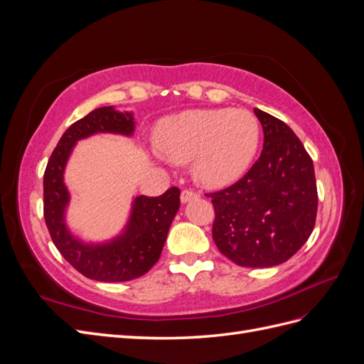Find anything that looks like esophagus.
<instances>
[{
    "instance_id": "esophagus-1",
    "label": "esophagus",
    "mask_w": 364,
    "mask_h": 364,
    "mask_svg": "<svg viewBox=\"0 0 364 364\" xmlns=\"http://www.w3.org/2000/svg\"><path fill=\"white\" fill-rule=\"evenodd\" d=\"M196 199H199V193H196L193 190H183L181 193V202L182 203H188V202L196 200Z\"/></svg>"
}]
</instances>
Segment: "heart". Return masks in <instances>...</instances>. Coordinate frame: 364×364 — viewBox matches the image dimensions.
<instances>
[{
  "instance_id": "obj_1",
  "label": "heart",
  "mask_w": 364,
  "mask_h": 364,
  "mask_svg": "<svg viewBox=\"0 0 364 364\" xmlns=\"http://www.w3.org/2000/svg\"><path fill=\"white\" fill-rule=\"evenodd\" d=\"M257 117L241 109H191L162 119L155 142L170 162H193L194 179L223 188L243 174L259 146Z\"/></svg>"
}]
</instances>
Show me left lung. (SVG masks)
Instances as JSON below:
<instances>
[{"label":"left lung","mask_w":364,"mask_h":364,"mask_svg":"<svg viewBox=\"0 0 364 364\" xmlns=\"http://www.w3.org/2000/svg\"><path fill=\"white\" fill-rule=\"evenodd\" d=\"M264 132L261 156L234 185L213 199V238L241 267H273L290 259L310 238L317 214L313 161L294 132L253 109Z\"/></svg>","instance_id":"obj_1"}]
</instances>
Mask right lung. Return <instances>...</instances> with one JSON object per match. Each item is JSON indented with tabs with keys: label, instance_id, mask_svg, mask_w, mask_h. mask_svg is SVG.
Here are the masks:
<instances>
[{
	"label": "right lung",
	"instance_id": "add662e5",
	"mask_svg": "<svg viewBox=\"0 0 364 364\" xmlns=\"http://www.w3.org/2000/svg\"><path fill=\"white\" fill-rule=\"evenodd\" d=\"M135 118L114 106L98 107L71 124L51 153L43 174V217L54 246L83 277L102 282H123L142 277L158 262L176 213L181 191L171 186L162 196H136L123 232L103 243H86L67 225L70 191L65 185V167L74 146L97 134L132 136Z\"/></svg>",
	"mask_w": 364,
	"mask_h": 364
}]
</instances>
